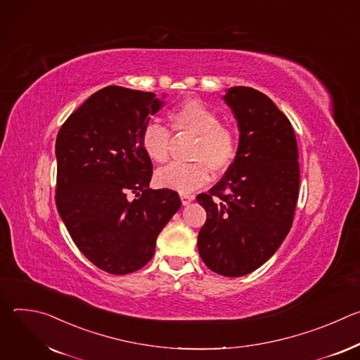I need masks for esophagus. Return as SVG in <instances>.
<instances>
[{"mask_svg": "<svg viewBox=\"0 0 360 360\" xmlns=\"http://www.w3.org/2000/svg\"><path fill=\"white\" fill-rule=\"evenodd\" d=\"M193 195H188V193H181V200H182V205H188L193 200Z\"/></svg>", "mask_w": 360, "mask_h": 360, "instance_id": "34e87169", "label": "esophagus"}]
</instances>
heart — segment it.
Returning <instances> with one entry per match:
<instances>
[{"label":"heart","mask_w":360,"mask_h":360,"mask_svg":"<svg viewBox=\"0 0 360 360\" xmlns=\"http://www.w3.org/2000/svg\"><path fill=\"white\" fill-rule=\"evenodd\" d=\"M172 132H188L196 136L192 145L191 164H169L157 171L155 181L160 186L178 192H191L210 181V169L214 175L225 174L238 155V138L235 131L221 124L219 114L198 98L185 99L167 114ZM139 143L145 155L157 164L169 158L171 132L149 122L139 135Z\"/></svg>","instance_id":"heart-1"}]
</instances>
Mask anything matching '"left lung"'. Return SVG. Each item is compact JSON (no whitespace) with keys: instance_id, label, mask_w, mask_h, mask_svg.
I'll use <instances>...</instances> for the list:
<instances>
[{"instance_id":"1","label":"left lung","mask_w":360,"mask_h":360,"mask_svg":"<svg viewBox=\"0 0 360 360\" xmlns=\"http://www.w3.org/2000/svg\"><path fill=\"white\" fill-rule=\"evenodd\" d=\"M239 125L238 155L196 200L207 211L198 250L211 271L238 278L262 266L289 233L299 195L297 143L272 99L249 86L224 96Z\"/></svg>"}]
</instances>
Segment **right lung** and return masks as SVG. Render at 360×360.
I'll list each match as a JSON object with an SVG mask.
<instances>
[{"label":"right lung","mask_w":360,"mask_h":360,"mask_svg":"<svg viewBox=\"0 0 360 360\" xmlns=\"http://www.w3.org/2000/svg\"><path fill=\"white\" fill-rule=\"evenodd\" d=\"M161 107L152 92L105 86L57 135V210L85 258L112 275L145 266L181 208L175 191L149 188L152 162L139 143Z\"/></svg>","instance_id":"right-lung-1"}]
</instances>
